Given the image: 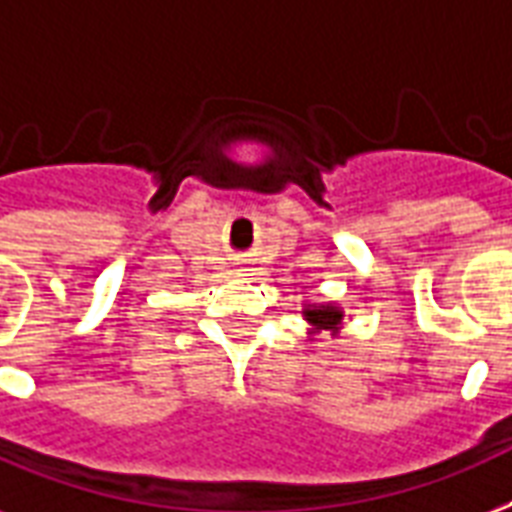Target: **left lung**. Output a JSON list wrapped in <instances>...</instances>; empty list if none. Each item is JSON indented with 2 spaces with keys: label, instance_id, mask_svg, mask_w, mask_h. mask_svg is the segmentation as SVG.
I'll use <instances>...</instances> for the list:
<instances>
[{
  "label": "left lung",
  "instance_id": "obj_1",
  "mask_svg": "<svg viewBox=\"0 0 512 512\" xmlns=\"http://www.w3.org/2000/svg\"><path fill=\"white\" fill-rule=\"evenodd\" d=\"M303 319L308 322V335H319L325 330L338 335L341 333L343 311L335 303H306L303 306Z\"/></svg>",
  "mask_w": 512,
  "mask_h": 512
}]
</instances>
